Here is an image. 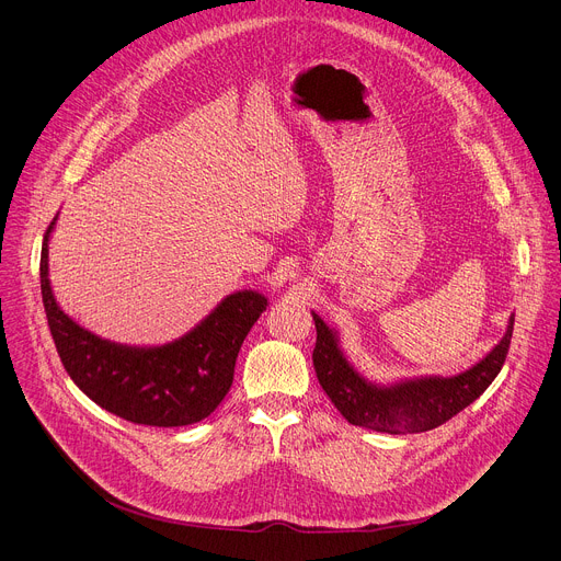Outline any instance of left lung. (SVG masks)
I'll list each match as a JSON object with an SVG mask.
<instances>
[{"label": "left lung", "instance_id": "1", "mask_svg": "<svg viewBox=\"0 0 561 561\" xmlns=\"http://www.w3.org/2000/svg\"><path fill=\"white\" fill-rule=\"evenodd\" d=\"M312 319L317 329L312 366L335 409L353 426L390 435L433 431L470 407L500 375L515 324V314H511L506 333L495 348L459 375H422L377 383L348 362L340 346V333L317 312H312Z\"/></svg>", "mask_w": 561, "mask_h": 561}]
</instances>
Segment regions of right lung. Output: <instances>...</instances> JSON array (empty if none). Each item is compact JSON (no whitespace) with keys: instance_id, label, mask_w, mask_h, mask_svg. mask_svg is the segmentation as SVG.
Returning <instances> with one entry per match:
<instances>
[{"instance_id":"right-lung-1","label":"right lung","mask_w":561,"mask_h":561,"mask_svg":"<svg viewBox=\"0 0 561 561\" xmlns=\"http://www.w3.org/2000/svg\"><path fill=\"white\" fill-rule=\"evenodd\" d=\"M57 217L42 244V299L59 359L77 388L133 424L173 428L208 417L230 390L237 353L268 299L257 290H234L188 333L159 346L104 340L66 314L50 288L48 244Z\"/></svg>"}]
</instances>
